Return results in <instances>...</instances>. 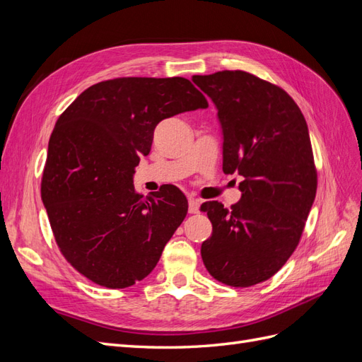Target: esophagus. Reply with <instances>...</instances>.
I'll return each mask as SVG.
<instances>
[{
  "label": "esophagus",
  "mask_w": 362,
  "mask_h": 362,
  "mask_svg": "<svg viewBox=\"0 0 362 362\" xmlns=\"http://www.w3.org/2000/svg\"><path fill=\"white\" fill-rule=\"evenodd\" d=\"M189 213L196 214L199 213V201L194 198H189Z\"/></svg>",
  "instance_id": "obj_1"
}]
</instances>
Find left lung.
<instances>
[{
    "mask_svg": "<svg viewBox=\"0 0 362 362\" xmlns=\"http://www.w3.org/2000/svg\"><path fill=\"white\" fill-rule=\"evenodd\" d=\"M223 129V172L238 173L242 199L201 205L213 225L201 246L210 275L231 287L264 282L298 247L317 192L305 117L282 87L246 71L194 75Z\"/></svg>",
    "mask_w": 362,
    "mask_h": 362,
    "instance_id": "obj_1",
    "label": "left lung"
}]
</instances>
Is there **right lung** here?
<instances>
[{"label":"right lung","instance_id":"obj_1","mask_svg":"<svg viewBox=\"0 0 362 362\" xmlns=\"http://www.w3.org/2000/svg\"><path fill=\"white\" fill-rule=\"evenodd\" d=\"M182 76H120L86 89L54 127L40 194L69 264L107 288H127L154 270L187 214L172 184L144 199L133 184L163 119L206 108Z\"/></svg>","mask_w":362,"mask_h":362}]
</instances>
